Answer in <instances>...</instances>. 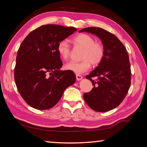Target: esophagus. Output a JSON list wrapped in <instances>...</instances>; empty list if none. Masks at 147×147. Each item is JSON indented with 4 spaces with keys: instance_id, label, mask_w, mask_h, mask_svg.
<instances>
[{
    "instance_id": "obj_1",
    "label": "esophagus",
    "mask_w": 147,
    "mask_h": 147,
    "mask_svg": "<svg viewBox=\"0 0 147 147\" xmlns=\"http://www.w3.org/2000/svg\"><path fill=\"white\" fill-rule=\"evenodd\" d=\"M76 78L77 80H80L82 79V76L80 75V74H76Z\"/></svg>"
}]
</instances>
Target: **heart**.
I'll return each instance as SVG.
<instances>
[{
  "label": "heart",
  "instance_id": "b5f03b06",
  "mask_svg": "<svg viewBox=\"0 0 147 147\" xmlns=\"http://www.w3.org/2000/svg\"><path fill=\"white\" fill-rule=\"evenodd\" d=\"M73 41L76 45L82 47V61H71L66 65L65 68L76 74H82L88 71L91 66L100 64L105 55V48L100 42H96L94 38L86 34H80L74 37ZM57 50L63 59H67L70 56V48L66 41H61Z\"/></svg>",
  "mask_w": 147,
  "mask_h": 147
}]
</instances>
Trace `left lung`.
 I'll use <instances>...</instances> for the list:
<instances>
[{
  "label": "left lung",
  "mask_w": 147,
  "mask_h": 147,
  "mask_svg": "<svg viewBox=\"0 0 147 147\" xmlns=\"http://www.w3.org/2000/svg\"><path fill=\"white\" fill-rule=\"evenodd\" d=\"M98 36L105 48V55L100 64L86 76L93 88L84 94L90 108L106 112L120 104L128 93L131 84V69L126 47L115 35L101 28L88 27L80 30ZM96 76V81L92 79Z\"/></svg>",
  "instance_id": "1"
}]
</instances>
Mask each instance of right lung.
Instances as JSON below:
<instances>
[{"mask_svg": "<svg viewBox=\"0 0 147 147\" xmlns=\"http://www.w3.org/2000/svg\"><path fill=\"white\" fill-rule=\"evenodd\" d=\"M76 30L74 27L46 24L32 31L20 45L15 82L22 98L32 108H53L65 89L75 82L73 71L59 70L63 63L57 47Z\"/></svg>", "mask_w": 147, "mask_h": 147, "instance_id": "add662e5", "label": "right lung"}]
</instances>
